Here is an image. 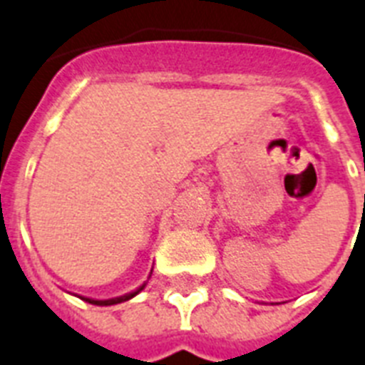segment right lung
Here are the masks:
<instances>
[{
    "label": "right lung",
    "instance_id": "1",
    "mask_svg": "<svg viewBox=\"0 0 365 365\" xmlns=\"http://www.w3.org/2000/svg\"><path fill=\"white\" fill-rule=\"evenodd\" d=\"M143 288H145V284H143L141 288H137L135 292L126 294V296H120V298H115V299H90V298H83V299H84V302H88V303H94V305H115V303L128 302V299H132L133 296H137V294L141 292Z\"/></svg>",
    "mask_w": 365,
    "mask_h": 365
}]
</instances>
